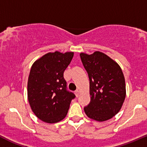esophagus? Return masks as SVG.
Instances as JSON below:
<instances>
[{
  "instance_id": "34e87169",
  "label": "esophagus",
  "mask_w": 147,
  "mask_h": 147,
  "mask_svg": "<svg viewBox=\"0 0 147 147\" xmlns=\"http://www.w3.org/2000/svg\"><path fill=\"white\" fill-rule=\"evenodd\" d=\"M75 94H76V97L79 96V95H80V90H75Z\"/></svg>"
}]
</instances>
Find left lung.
<instances>
[{"mask_svg":"<svg viewBox=\"0 0 147 147\" xmlns=\"http://www.w3.org/2000/svg\"><path fill=\"white\" fill-rule=\"evenodd\" d=\"M90 81V102L84 107L86 115L99 122L114 117L126 96L125 81L119 66L106 54L96 51L80 54Z\"/></svg>","mask_w":147,"mask_h":147,"instance_id":"8db88e82","label":"left lung"}]
</instances>
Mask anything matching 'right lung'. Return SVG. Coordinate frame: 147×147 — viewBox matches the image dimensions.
I'll list each match as a JSON object with an SVG mask.
<instances>
[{"instance_id":"add662e5","label":"right lung","mask_w":147,"mask_h":147,"mask_svg":"<svg viewBox=\"0 0 147 147\" xmlns=\"http://www.w3.org/2000/svg\"><path fill=\"white\" fill-rule=\"evenodd\" d=\"M73 57L74 52H49L32 66L28 83V100L33 113L44 122L55 123L62 120L76 98L67 90L63 77Z\"/></svg>"}]
</instances>
